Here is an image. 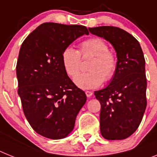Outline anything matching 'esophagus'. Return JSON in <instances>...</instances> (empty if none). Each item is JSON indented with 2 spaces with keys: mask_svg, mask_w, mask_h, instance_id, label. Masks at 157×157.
<instances>
[{
  "mask_svg": "<svg viewBox=\"0 0 157 157\" xmlns=\"http://www.w3.org/2000/svg\"><path fill=\"white\" fill-rule=\"evenodd\" d=\"M85 94H86L87 97H92L93 93H92L91 91H85Z\"/></svg>",
  "mask_w": 157,
  "mask_h": 157,
  "instance_id": "34e87169",
  "label": "esophagus"
}]
</instances>
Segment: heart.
I'll list each match as a JSON object with an SVG mask.
<instances>
[{
  "label": "heart",
  "instance_id": "1",
  "mask_svg": "<svg viewBox=\"0 0 157 157\" xmlns=\"http://www.w3.org/2000/svg\"><path fill=\"white\" fill-rule=\"evenodd\" d=\"M93 57L88 69L90 72L77 76L81 67V59ZM61 61L68 76L74 77V83L82 89H97L104 81H109L114 77L118 65L117 56L109 49L108 43L100 37H92L84 40L76 50L67 47L61 54Z\"/></svg>",
  "mask_w": 157,
  "mask_h": 157
}]
</instances>
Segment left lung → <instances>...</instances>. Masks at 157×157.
I'll return each instance as SVG.
<instances>
[{
	"instance_id": "obj_1",
	"label": "left lung",
	"mask_w": 157,
	"mask_h": 157,
	"mask_svg": "<svg viewBox=\"0 0 157 157\" xmlns=\"http://www.w3.org/2000/svg\"><path fill=\"white\" fill-rule=\"evenodd\" d=\"M89 30L113 44L118 60L110 84L94 93L101 106V133L111 140L126 139L137 129L147 106L143 51L132 35L118 27L100 26Z\"/></svg>"
}]
</instances>
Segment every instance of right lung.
<instances>
[{
	"instance_id": "obj_1",
	"label": "right lung",
	"mask_w": 157,
	"mask_h": 157,
	"mask_svg": "<svg viewBox=\"0 0 157 157\" xmlns=\"http://www.w3.org/2000/svg\"><path fill=\"white\" fill-rule=\"evenodd\" d=\"M89 31L85 26L41 24L25 38L17 63L18 95L31 127L52 140L73 129L76 117L86 102L85 92L64 71L63 50Z\"/></svg>"
}]
</instances>
